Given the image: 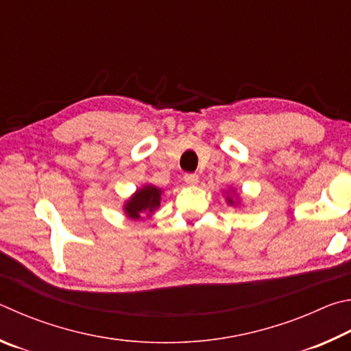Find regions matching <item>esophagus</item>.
<instances>
[{
	"instance_id": "1",
	"label": "esophagus",
	"mask_w": 351,
	"mask_h": 351,
	"mask_svg": "<svg viewBox=\"0 0 351 351\" xmlns=\"http://www.w3.org/2000/svg\"><path fill=\"white\" fill-rule=\"evenodd\" d=\"M183 179H185V182L188 183V185H191V186L197 185V183H199V176L197 174H185V177H183Z\"/></svg>"
}]
</instances>
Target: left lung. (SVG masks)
I'll return each instance as SVG.
<instances>
[{"label":"left lung","mask_w":351,"mask_h":351,"mask_svg":"<svg viewBox=\"0 0 351 351\" xmlns=\"http://www.w3.org/2000/svg\"><path fill=\"white\" fill-rule=\"evenodd\" d=\"M226 200H228L230 205H236V200H232V197H226Z\"/></svg>","instance_id":"obj_1"}]
</instances>
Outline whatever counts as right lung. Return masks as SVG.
Segmentation results:
<instances>
[{
	"mask_svg": "<svg viewBox=\"0 0 351 351\" xmlns=\"http://www.w3.org/2000/svg\"><path fill=\"white\" fill-rule=\"evenodd\" d=\"M160 199H162V189L154 185H145L138 188L131 199L126 200L123 211L129 219L138 220L143 214L151 216L160 206Z\"/></svg>",
	"mask_w": 351,
	"mask_h": 351,
	"instance_id": "obj_1",
	"label": "right lung"
}]
</instances>
